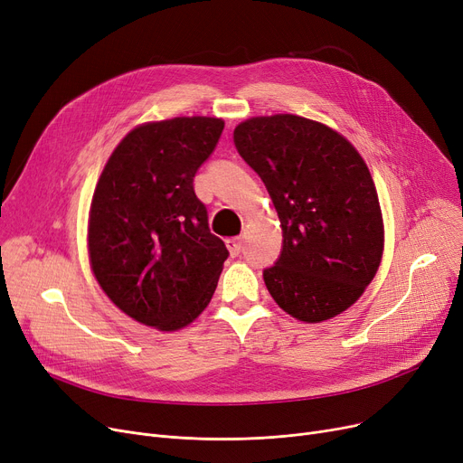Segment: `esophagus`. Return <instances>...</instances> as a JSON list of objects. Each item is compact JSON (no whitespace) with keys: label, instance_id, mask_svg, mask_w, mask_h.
I'll return each mask as SVG.
<instances>
[{"label":"esophagus","instance_id":"esophagus-1","mask_svg":"<svg viewBox=\"0 0 463 463\" xmlns=\"http://www.w3.org/2000/svg\"><path fill=\"white\" fill-rule=\"evenodd\" d=\"M225 244H227V250H229V253H231L232 257L240 255V251H241V238H240V236L227 238V240H225Z\"/></svg>","mask_w":463,"mask_h":463}]
</instances>
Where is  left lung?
Instances as JSON below:
<instances>
[{"mask_svg":"<svg viewBox=\"0 0 463 463\" xmlns=\"http://www.w3.org/2000/svg\"><path fill=\"white\" fill-rule=\"evenodd\" d=\"M234 144L269 189L283 231L266 288L302 323L335 317L372 283L384 250L366 161L342 133L297 114L240 121Z\"/></svg>","mask_w":463,"mask_h":463,"instance_id":"left-lung-1","label":"left lung"}]
</instances>
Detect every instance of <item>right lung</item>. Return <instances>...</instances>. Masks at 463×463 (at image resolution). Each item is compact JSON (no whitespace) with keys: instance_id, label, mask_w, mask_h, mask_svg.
I'll return each mask as SVG.
<instances>
[{"instance_id":"right-lung-1","label":"right lung","mask_w":463,"mask_h":463,"mask_svg":"<svg viewBox=\"0 0 463 463\" xmlns=\"http://www.w3.org/2000/svg\"><path fill=\"white\" fill-rule=\"evenodd\" d=\"M225 121L178 116L133 128L97 180L88 215L91 272L140 325L176 332L210 304L229 251L193 189Z\"/></svg>"}]
</instances>
